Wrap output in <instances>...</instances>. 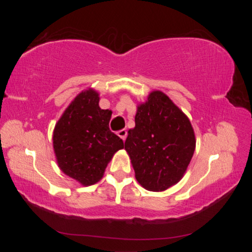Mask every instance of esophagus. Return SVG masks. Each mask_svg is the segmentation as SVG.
Wrapping results in <instances>:
<instances>
[{
	"label": "esophagus",
	"instance_id": "1",
	"mask_svg": "<svg viewBox=\"0 0 252 252\" xmlns=\"http://www.w3.org/2000/svg\"><path fill=\"white\" fill-rule=\"evenodd\" d=\"M118 135L120 136V138L125 141L126 138V129H122L120 131H118Z\"/></svg>",
	"mask_w": 252,
	"mask_h": 252
}]
</instances>
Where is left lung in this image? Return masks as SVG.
<instances>
[{"instance_id":"1","label":"left lung","mask_w":252,"mask_h":252,"mask_svg":"<svg viewBox=\"0 0 252 252\" xmlns=\"http://www.w3.org/2000/svg\"><path fill=\"white\" fill-rule=\"evenodd\" d=\"M135 126L125 149L135 179L144 189L161 192L181 180L195 149L193 127L183 111L159 90L136 106Z\"/></svg>"}]
</instances>
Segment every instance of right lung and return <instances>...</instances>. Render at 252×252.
I'll list each match as a JSON object with an SVG mask.
<instances>
[{
    "label": "right lung",
    "mask_w": 252,
    "mask_h": 252,
    "mask_svg": "<svg viewBox=\"0 0 252 252\" xmlns=\"http://www.w3.org/2000/svg\"><path fill=\"white\" fill-rule=\"evenodd\" d=\"M100 95L89 88L76 95L53 130L59 168L84 187L99 182L123 141L109 129L112 111L99 106Z\"/></svg>",
    "instance_id": "obj_1"
}]
</instances>
